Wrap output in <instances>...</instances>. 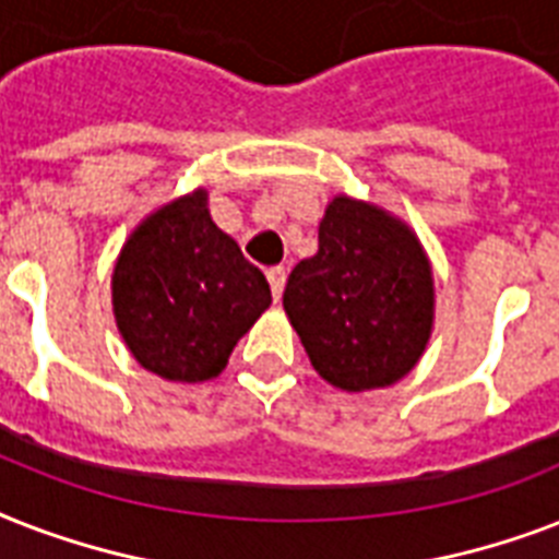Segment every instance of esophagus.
<instances>
[{
  "mask_svg": "<svg viewBox=\"0 0 559 559\" xmlns=\"http://www.w3.org/2000/svg\"><path fill=\"white\" fill-rule=\"evenodd\" d=\"M266 278H270L272 296L281 298V293H284V284H287V270H284V266H272V270L266 272Z\"/></svg>",
  "mask_w": 559,
  "mask_h": 559,
  "instance_id": "1",
  "label": "esophagus"
}]
</instances>
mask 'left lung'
I'll list each match as a JSON object with an SVG mask.
<instances>
[{
  "instance_id": "obj_1",
  "label": "left lung",
  "mask_w": 559,
  "mask_h": 559,
  "mask_svg": "<svg viewBox=\"0 0 559 559\" xmlns=\"http://www.w3.org/2000/svg\"><path fill=\"white\" fill-rule=\"evenodd\" d=\"M284 310L324 382L385 389L432 336V263L408 223L336 193L319 223V252L289 272Z\"/></svg>"
}]
</instances>
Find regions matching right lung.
I'll return each instance as SVG.
<instances>
[{"label": "right lung", "mask_w": 559, "mask_h": 559, "mask_svg": "<svg viewBox=\"0 0 559 559\" xmlns=\"http://www.w3.org/2000/svg\"><path fill=\"white\" fill-rule=\"evenodd\" d=\"M270 305L263 272L211 219L205 188L151 211L112 270V313L127 350L170 382L217 377Z\"/></svg>", "instance_id": "right-lung-1"}]
</instances>
